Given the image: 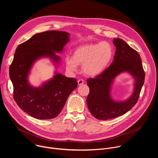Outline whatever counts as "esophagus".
I'll return each instance as SVG.
<instances>
[{
  "label": "esophagus",
  "mask_w": 158,
  "mask_h": 158,
  "mask_svg": "<svg viewBox=\"0 0 158 158\" xmlns=\"http://www.w3.org/2000/svg\"><path fill=\"white\" fill-rule=\"evenodd\" d=\"M84 83V80H82V79H79L78 81H77V84H78V85H82V84H83Z\"/></svg>",
  "instance_id": "esophagus-1"
}]
</instances>
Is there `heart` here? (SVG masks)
<instances>
[{
    "instance_id": "1",
    "label": "heart",
    "mask_w": 158,
    "mask_h": 158,
    "mask_svg": "<svg viewBox=\"0 0 158 158\" xmlns=\"http://www.w3.org/2000/svg\"><path fill=\"white\" fill-rule=\"evenodd\" d=\"M114 56V48L107 41L96 44H84L74 51L73 57L65 58L66 68L75 72L79 64H82V73L87 76L96 77L102 74L110 64Z\"/></svg>"
}]
</instances>
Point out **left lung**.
I'll use <instances>...</instances> for the list:
<instances>
[{
    "label": "left lung",
    "instance_id": "8db88e82",
    "mask_svg": "<svg viewBox=\"0 0 158 158\" xmlns=\"http://www.w3.org/2000/svg\"><path fill=\"white\" fill-rule=\"evenodd\" d=\"M113 44L116 49L113 62L97 77L87 80L90 90L87 105L92 115L100 120L119 117L131 109L139 99L144 82L145 74L138 52L121 39L114 38ZM123 73L133 77V91L126 100L116 101L111 96L112 85Z\"/></svg>",
    "mask_w": 158,
    "mask_h": 158
}]
</instances>
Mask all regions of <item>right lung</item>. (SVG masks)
Wrapping results in <instances>:
<instances>
[{"label": "right lung", "mask_w": 158, "mask_h": 158, "mask_svg": "<svg viewBox=\"0 0 158 158\" xmlns=\"http://www.w3.org/2000/svg\"><path fill=\"white\" fill-rule=\"evenodd\" d=\"M70 41V34L59 31L35 34L20 44L14 54L9 68L14 86V98L19 107L38 119H50L58 116L67 98L77 86L74 78L67 77L58 73L62 53ZM48 58L54 64V76L39 87L32 86L28 77L35 63Z\"/></svg>", "instance_id": "1"}]
</instances>
